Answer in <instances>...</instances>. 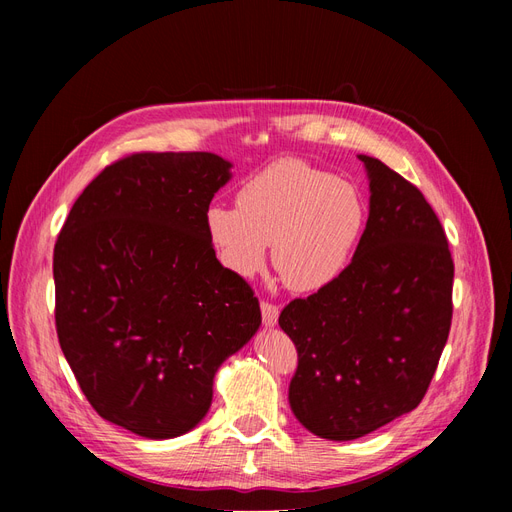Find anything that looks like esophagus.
I'll return each mask as SVG.
<instances>
[{"instance_id": "34e87169", "label": "esophagus", "mask_w": 512, "mask_h": 512, "mask_svg": "<svg viewBox=\"0 0 512 512\" xmlns=\"http://www.w3.org/2000/svg\"><path fill=\"white\" fill-rule=\"evenodd\" d=\"M260 312H262V322H265V327L271 329L277 324V318H280V309H277V305L269 303V301H262L260 303Z\"/></svg>"}]
</instances>
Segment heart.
I'll return each instance as SVG.
<instances>
[{"instance_id": "b5f03b06", "label": "heart", "mask_w": 512, "mask_h": 512, "mask_svg": "<svg viewBox=\"0 0 512 512\" xmlns=\"http://www.w3.org/2000/svg\"><path fill=\"white\" fill-rule=\"evenodd\" d=\"M367 220L361 192L303 160L271 162L237 192V207L211 205L207 237L222 265L252 277L267 262L297 292H314L346 269Z\"/></svg>"}]
</instances>
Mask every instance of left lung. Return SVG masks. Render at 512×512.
<instances>
[{
	"mask_svg": "<svg viewBox=\"0 0 512 512\" xmlns=\"http://www.w3.org/2000/svg\"><path fill=\"white\" fill-rule=\"evenodd\" d=\"M369 218L335 282L290 301L280 327L297 346L288 399L327 440H356L425 397L453 318L455 265L438 215L395 170L359 156Z\"/></svg>",
	"mask_w": 512,
	"mask_h": 512,
	"instance_id": "8db88e82",
	"label": "left lung"
}]
</instances>
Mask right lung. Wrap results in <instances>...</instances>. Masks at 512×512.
<instances>
[{
    "mask_svg": "<svg viewBox=\"0 0 512 512\" xmlns=\"http://www.w3.org/2000/svg\"><path fill=\"white\" fill-rule=\"evenodd\" d=\"M230 166L207 151L132 153L87 185L57 237L59 346L94 410L136 436L194 429L215 371L260 327L254 290L205 228Z\"/></svg>",
    "mask_w": 512,
    "mask_h": 512,
    "instance_id": "1",
    "label": "right lung"
}]
</instances>
